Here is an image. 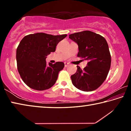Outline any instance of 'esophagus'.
<instances>
[{
	"instance_id": "obj_1",
	"label": "esophagus",
	"mask_w": 131,
	"mask_h": 131,
	"mask_svg": "<svg viewBox=\"0 0 131 131\" xmlns=\"http://www.w3.org/2000/svg\"><path fill=\"white\" fill-rule=\"evenodd\" d=\"M64 64H65V67H67L69 65V63H68V62H65V63H64Z\"/></svg>"
}]
</instances>
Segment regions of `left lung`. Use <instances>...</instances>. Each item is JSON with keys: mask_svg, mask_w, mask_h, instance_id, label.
Segmentation results:
<instances>
[{"mask_svg": "<svg viewBox=\"0 0 131 131\" xmlns=\"http://www.w3.org/2000/svg\"><path fill=\"white\" fill-rule=\"evenodd\" d=\"M69 38L78 44L77 57L88 62L83 70L77 66L76 72L71 76L72 84L83 91L96 90L106 80L110 68L111 55L107 41L101 35L90 30L69 35Z\"/></svg>", "mask_w": 131, "mask_h": 131, "instance_id": "1", "label": "left lung"}]
</instances>
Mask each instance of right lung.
<instances>
[{"instance_id":"obj_1","label":"right lung","mask_w":131,"mask_h":131,"mask_svg":"<svg viewBox=\"0 0 131 131\" xmlns=\"http://www.w3.org/2000/svg\"><path fill=\"white\" fill-rule=\"evenodd\" d=\"M67 35H54L36 33L21 40L16 52L17 69L22 80L29 87L38 91L49 89L54 85L59 72L64 68L62 62L48 65L46 59L55 52L57 44Z\"/></svg>"}]
</instances>
